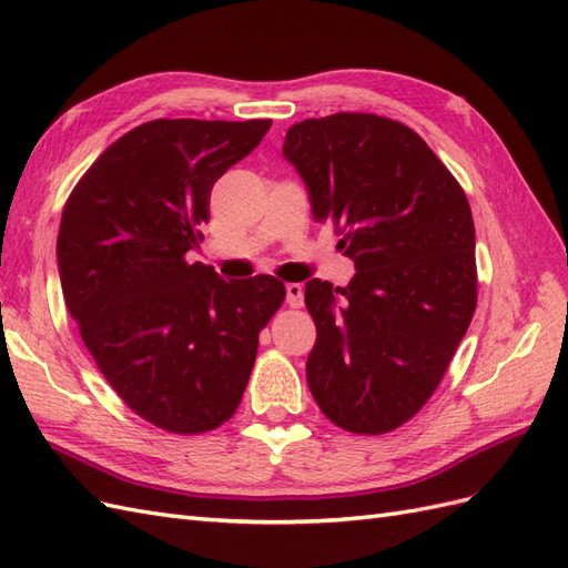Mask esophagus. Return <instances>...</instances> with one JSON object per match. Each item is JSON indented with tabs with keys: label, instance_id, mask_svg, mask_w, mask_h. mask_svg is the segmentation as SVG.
Listing matches in <instances>:
<instances>
[{
	"label": "esophagus",
	"instance_id": "esophagus-1",
	"mask_svg": "<svg viewBox=\"0 0 568 568\" xmlns=\"http://www.w3.org/2000/svg\"><path fill=\"white\" fill-rule=\"evenodd\" d=\"M285 293H287L290 310H300V306L304 304V287L300 283H287Z\"/></svg>",
	"mask_w": 568,
	"mask_h": 568
}]
</instances>
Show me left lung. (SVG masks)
Wrapping results in <instances>:
<instances>
[{"label": "left lung", "mask_w": 568, "mask_h": 568, "mask_svg": "<svg viewBox=\"0 0 568 568\" xmlns=\"http://www.w3.org/2000/svg\"><path fill=\"white\" fill-rule=\"evenodd\" d=\"M283 154L356 264L347 287L310 281L306 383L335 426L383 435L440 385L478 302L471 206L418 133L378 113L290 125Z\"/></svg>", "instance_id": "1"}]
</instances>
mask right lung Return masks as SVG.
Here are the masks:
<instances>
[{
	"instance_id": "add662e5",
	"label": "right lung",
	"mask_w": 568,
	"mask_h": 568,
	"mask_svg": "<svg viewBox=\"0 0 568 568\" xmlns=\"http://www.w3.org/2000/svg\"><path fill=\"white\" fill-rule=\"evenodd\" d=\"M271 119H156L97 156L63 204V300L97 368L148 424L209 433L240 407L258 333L285 302L273 275L223 281L190 264L219 178Z\"/></svg>"
}]
</instances>
